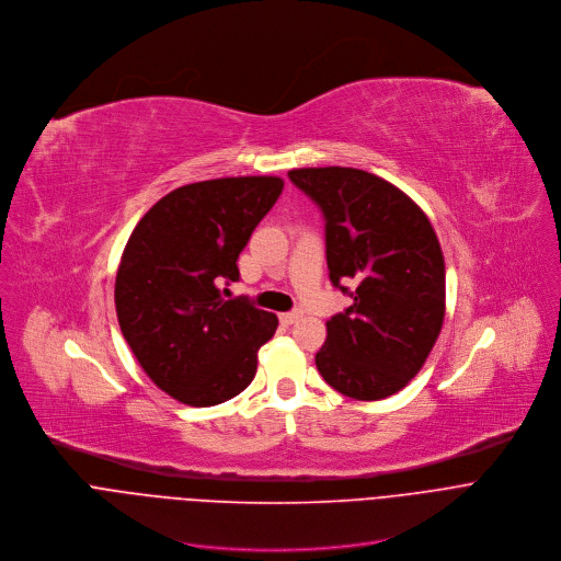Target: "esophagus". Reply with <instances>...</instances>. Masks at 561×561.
<instances>
[{
  "mask_svg": "<svg viewBox=\"0 0 561 561\" xmlns=\"http://www.w3.org/2000/svg\"><path fill=\"white\" fill-rule=\"evenodd\" d=\"M298 318H302V311H287V313H280V322L283 324H294Z\"/></svg>",
  "mask_w": 561,
  "mask_h": 561,
  "instance_id": "1",
  "label": "esophagus"
}]
</instances>
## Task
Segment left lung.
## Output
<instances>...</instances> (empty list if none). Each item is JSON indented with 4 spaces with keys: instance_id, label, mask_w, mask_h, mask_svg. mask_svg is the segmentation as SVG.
Returning a JSON list of instances; mask_svg holds the SVG:
<instances>
[{
    "instance_id": "1",
    "label": "left lung",
    "mask_w": 561,
    "mask_h": 561,
    "mask_svg": "<svg viewBox=\"0 0 561 561\" xmlns=\"http://www.w3.org/2000/svg\"><path fill=\"white\" fill-rule=\"evenodd\" d=\"M289 179L324 214L331 283L354 305L327 320L324 382L354 400L398 393L426 363L444 322V256L420 205L356 168H300Z\"/></svg>"
}]
</instances>
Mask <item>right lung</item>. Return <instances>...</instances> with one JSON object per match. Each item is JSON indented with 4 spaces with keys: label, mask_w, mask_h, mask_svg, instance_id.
<instances>
[{
    "label": "right lung",
    "mask_w": 561,
    "mask_h": 561,
    "mask_svg": "<svg viewBox=\"0 0 561 561\" xmlns=\"http://www.w3.org/2000/svg\"><path fill=\"white\" fill-rule=\"evenodd\" d=\"M280 176H228L172 190L133 230L115 280L124 339L148 378L174 400L214 407L256 376L276 313L222 300L239 254L283 192Z\"/></svg>",
    "instance_id": "obj_1"
}]
</instances>
